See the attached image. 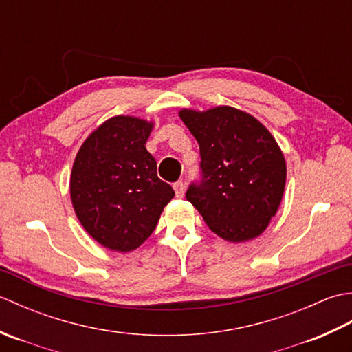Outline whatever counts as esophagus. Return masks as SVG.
<instances>
[{"label":"esophagus","mask_w":352,"mask_h":352,"mask_svg":"<svg viewBox=\"0 0 352 352\" xmlns=\"http://www.w3.org/2000/svg\"><path fill=\"white\" fill-rule=\"evenodd\" d=\"M174 190H175L177 198H183L184 197V183L183 182L174 183Z\"/></svg>","instance_id":"obj_1"}]
</instances>
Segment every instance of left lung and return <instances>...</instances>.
<instances>
[{"label": "left lung", "mask_w": 352, "mask_h": 352, "mask_svg": "<svg viewBox=\"0 0 352 352\" xmlns=\"http://www.w3.org/2000/svg\"><path fill=\"white\" fill-rule=\"evenodd\" d=\"M199 145L201 180L186 192L213 233L228 242L260 236L278 210L286 160L266 126L246 111L219 106L180 110Z\"/></svg>", "instance_id": "left-lung-1"}]
</instances>
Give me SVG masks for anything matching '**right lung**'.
<instances>
[{
    "mask_svg": "<svg viewBox=\"0 0 352 352\" xmlns=\"http://www.w3.org/2000/svg\"><path fill=\"white\" fill-rule=\"evenodd\" d=\"M153 122L113 116L78 149L71 172V201L81 226L104 248L130 252L155 230L175 192L157 177L145 144Z\"/></svg>",
    "mask_w": 352,
    "mask_h": 352,
    "instance_id": "right-lung-1",
    "label": "right lung"
}]
</instances>
